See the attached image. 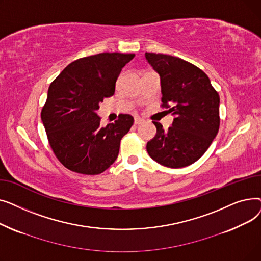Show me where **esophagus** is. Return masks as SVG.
<instances>
[{
	"mask_svg": "<svg viewBox=\"0 0 261 261\" xmlns=\"http://www.w3.org/2000/svg\"><path fill=\"white\" fill-rule=\"evenodd\" d=\"M143 122H144V120L142 118H140V117H135L134 118V125H141V123H143Z\"/></svg>",
	"mask_w": 261,
	"mask_h": 261,
	"instance_id": "1",
	"label": "esophagus"
}]
</instances>
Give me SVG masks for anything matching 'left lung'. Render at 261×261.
Wrapping results in <instances>:
<instances>
[{"label": "left lung", "instance_id": "left-lung-1", "mask_svg": "<svg viewBox=\"0 0 261 261\" xmlns=\"http://www.w3.org/2000/svg\"><path fill=\"white\" fill-rule=\"evenodd\" d=\"M146 59L161 76V107L175 116L167 130L152 121L156 134L147 143L148 154L165 167H186L197 162L216 138L220 97L207 75L193 63L155 53H146Z\"/></svg>", "mask_w": 261, "mask_h": 261}]
</instances>
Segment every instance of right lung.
Listing matches in <instances>:
<instances>
[{
  "label": "right lung",
  "instance_id": "add662e5",
  "mask_svg": "<svg viewBox=\"0 0 261 261\" xmlns=\"http://www.w3.org/2000/svg\"><path fill=\"white\" fill-rule=\"evenodd\" d=\"M134 54L101 53L73 61L51 82L41 119L53 152L62 165L81 174H99L117 159L133 117L119 114L100 125L99 102L111 97L121 68Z\"/></svg>",
  "mask_w": 261,
  "mask_h": 261
}]
</instances>
